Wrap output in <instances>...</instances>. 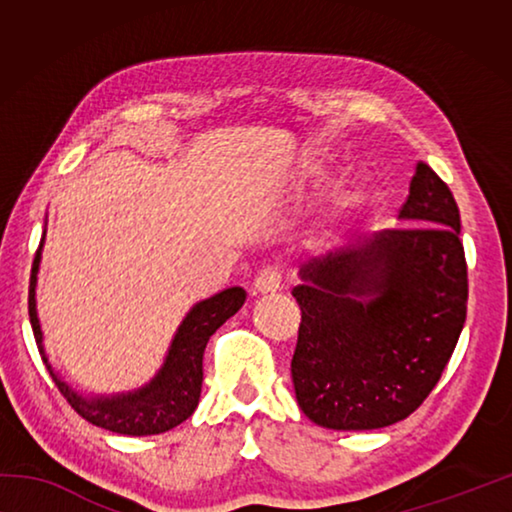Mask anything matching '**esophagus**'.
<instances>
[{
	"label": "esophagus",
	"mask_w": 512,
	"mask_h": 512,
	"mask_svg": "<svg viewBox=\"0 0 512 512\" xmlns=\"http://www.w3.org/2000/svg\"><path fill=\"white\" fill-rule=\"evenodd\" d=\"M282 284V268L280 266H264L255 277V289L259 293H275Z\"/></svg>",
	"instance_id": "1"
}]
</instances>
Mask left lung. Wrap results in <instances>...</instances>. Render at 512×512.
I'll return each instance as SVG.
<instances>
[{
  "label": "left lung",
  "mask_w": 512,
  "mask_h": 512,
  "mask_svg": "<svg viewBox=\"0 0 512 512\" xmlns=\"http://www.w3.org/2000/svg\"><path fill=\"white\" fill-rule=\"evenodd\" d=\"M404 228L302 268L291 377L300 409L336 431L395 424L427 400L461 336L467 262L452 189L429 164L411 178Z\"/></svg>",
  "instance_id": "8db88e82"
}]
</instances>
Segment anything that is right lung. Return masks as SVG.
Returning <instances> with one entry per match:
<instances>
[{
	"label": "right lung",
	"mask_w": 512,
	"mask_h": 512,
	"mask_svg": "<svg viewBox=\"0 0 512 512\" xmlns=\"http://www.w3.org/2000/svg\"><path fill=\"white\" fill-rule=\"evenodd\" d=\"M40 264V250L33 259L31 284H29V318L36 336L40 357L45 361L51 379L58 386L60 395L65 397L69 406L92 424L112 433H124V436H155L164 433L180 422H185L196 411L198 397H201L203 384V352L210 336L219 329L225 320L235 316L246 302V291L241 287L225 289L216 296L207 298L189 311L180 325L176 339L171 343L169 357L164 361L149 386L133 395L106 397V400H85L74 393L65 381L51 370L49 361L42 350V332L36 314V273Z\"/></svg>",
	"instance_id": "1"
}]
</instances>
